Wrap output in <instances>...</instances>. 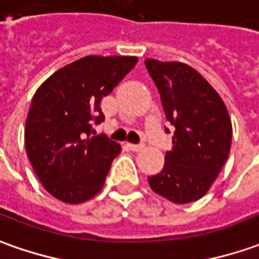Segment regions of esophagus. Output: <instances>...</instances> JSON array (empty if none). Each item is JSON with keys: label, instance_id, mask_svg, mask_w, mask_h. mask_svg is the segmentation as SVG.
Segmentation results:
<instances>
[{"label": "esophagus", "instance_id": "obj_1", "mask_svg": "<svg viewBox=\"0 0 259 259\" xmlns=\"http://www.w3.org/2000/svg\"><path fill=\"white\" fill-rule=\"evenodd\" d=\"M129 146L130 150H133V152H139V150H142L144 147V144H133V143H129L127 144Z\"/></svg>", "mask_w": 259, "mask_h": 259}]
</instances>
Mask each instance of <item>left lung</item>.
I'll use <instances>...</instances> for the list:
<instances>
[{
	"mask_svg": "<svg viewBox=\"0 0 259 259\" xmlns=\"http://www.w3.org/2000/svg\"><path fill=\"white\" fill-rule=\"evenodd\" d=\"M144 65L174 129L164 167L149 177V184L176 204L200 200L230 154L233 126L228 110L215 89L189 65L156 59H146Z\"/></svg>",
	"mask_w": 259,
	"mask_h": 259,
	"instance_id": "obj_1",
	"label": "left lung"
}]
</instances>
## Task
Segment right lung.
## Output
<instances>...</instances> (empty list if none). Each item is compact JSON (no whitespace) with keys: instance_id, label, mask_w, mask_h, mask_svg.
Returning a JSON list of instances; mask_svg holds the SVG:
<instances>
[{"instance_id":"add662e5","label":"right lung","mask_w":259,"mask_h":259,"mask_svg":"<svg viewBox=\"0 0 259 259\" xmlns=\"http://www.w3.org/2000/svg\"><path fill=\"white\" fill-rule=\"evenodd\" d=\"M137 62L136 56H85L56 70L35 92L25 122V149L44 189L68 204L99 193L120 153L105 135L100 100Z\"/></svg>"}]
</instances>
